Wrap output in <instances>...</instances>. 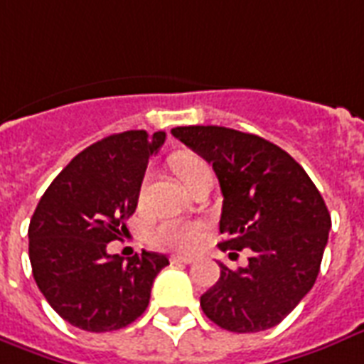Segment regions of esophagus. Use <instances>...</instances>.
Returning a JSON list of instances; mask_svg holds the SVG:
<instances>
[{
  "mask_svg": "<svg viewBox=\"0 0 364 364\" xmlns=\"http://www.w3.org/2000/svg\"><path fill=\"white\" fill-rule=\"evenodd\" d=\"M171 262L173 264H191L193 258H190V256H171Z\"/></svg>",
  "mask_w": 364,
  "mask_h": 364,
  "instance_id": "esophagus-1",
  "label": "esophagus"
}]
</instances>
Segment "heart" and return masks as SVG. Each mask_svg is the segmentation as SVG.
<instances>
[{"label": "heart", "instance_id": "obj_1", "mask_svg": "<svg viewBox=\"0 0 364 364\" xmlns=\"http://www.w3.org/2000/svg\"><path fill=\"white\" fill-rule=\"evenodd\" d=\"M173 171L184 186L199 171L207 168V163L193 154H176L171 159ZM205 228L201 222L184 220V218H165L150 230L151 243L173 252H193L201 245Z\"/></svg>", "mask_w": 364, "mask_h": 364}]
</instances>
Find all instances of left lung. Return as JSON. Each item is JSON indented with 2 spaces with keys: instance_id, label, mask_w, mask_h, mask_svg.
<instances>
[{
  "instance_id": "left-lung-1",
  "label": "left lung",
  "mask_w": 364,
  "mask_h": 364,
  "mask_svg": "<svg viewBox=\"0 0 364 364\" xmlns=\"http://www.w3.org/2000/svg\"><path fill=\"white\" fill-rule=\"evenodd\" d=\"M213 165L220 182L222 250L249 249V266L230 269L201 296L208 319L230 332L279 325L319 275L331 214L308 173L266 138L216 125L173 129ZM235 255V252H230Z\"/></svg>"
}]
</instances>
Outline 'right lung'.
Masks as SVG:
<instances>
[{"label": "right lung", "instance_id": "right-lung-1", "mask_svg": "<svg viewBox=\"0 0 364 364\" xmlns=\"http://www.w3.org/2000/svg\"><path fill=\"white\" fill-rule=\"evenodd\" d=\"M165 136L125 131L91 144L36 207L28 228L33 279L50 308L81 331L131 325L148 308L157 273L168 266L167 256L148 250L127 262L108 252L136 210L150 156Z\"/></svg>", "mask_w": 364, "mask_h": 364}]
</instances>
